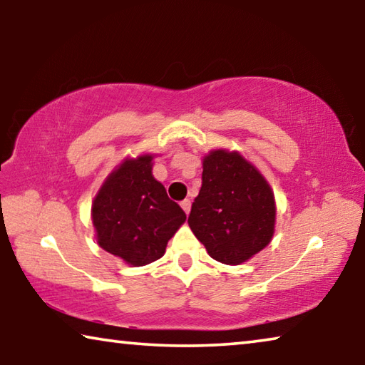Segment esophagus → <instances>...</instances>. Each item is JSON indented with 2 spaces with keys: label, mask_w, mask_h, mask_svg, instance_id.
<instances>
[{
  "label": "esophagus",
  "mask_w": 365,
  "mask_h": 365,
  "mask_svg": "<svg viewBox=\"0 0 365 365\" xmlns=\"http://www.w3.org/2000/svg\"><path fill=\"white\" fill-rule=\"evenodd\" d=\"M180 206H182V209L187 214H190V209H191V201L190 200H183L182 202H180Z\"/></svg>",
  "instance_id": "34e87169"
}]
</instances>
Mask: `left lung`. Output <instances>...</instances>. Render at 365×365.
Instances as JSON below:
<instances>
[{"label": "left lung", "mask_w": 365, "mask_h": 365, "mask_svg": "<svg viewBox=\"0 0 365 365\" xmlns=\"http://www.w3.org/2000/svg\"><path fill=\"white\" fill-rule=\"evenodd\" d=\"M274 191L255 165L237 151L215 150L202 159V185L188 224L209 256L238 265L274 237Z\"/></svg>", "instance_id": "1"}]
</instances>
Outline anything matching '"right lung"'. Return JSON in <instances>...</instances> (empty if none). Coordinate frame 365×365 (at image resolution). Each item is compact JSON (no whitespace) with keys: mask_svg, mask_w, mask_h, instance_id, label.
I'll return each mask as SVG.
<instances>
[{"mask_svg":"<svg viewBox=\"0 0 365 365\" xmlns=\"http://www.w3.org/2000/svg\"><path fill=\"white\" fill-rule=\"evenodd\" d=\"M151 169V154L125 159L106 178L91 206L98 245L137 267L163 257L187 219Z\"/></svg>","mask_w":365,"mask_h":365,"instance_id":"obj_1","label":"right lung"}]
</instances>
